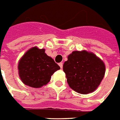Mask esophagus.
I'll return each mask as SVG.
<instances>
[{
	"label": "esophagus",
	"mask_w": 120,
	"mask_h": 120,
	"mask_svg": "<svg viewBox=\"0 0 120 120\" xmlns=\"http://www.w3.org/2000/svg\"><path fill=\"white\" fill-rule=\"evenodd\" d=\"M59 66H60V68L62 69V68H63V63H62V62H60V63H59Z\"/></svg>",
	"instance_id": "esophagus-1"
}]
</instances>
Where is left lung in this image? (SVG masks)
Masks as SVG:
<instances>
[{"instance_id": "8db88e82", "label": "left lung", "mask_w": 120, "mask_h": 120, "mask_svg": "<svg viewBox=\"0 0 120 120\" xmlns=\"http://www.w3.org/2000/svg\"><path fill=\"white\" fill-rule=\"evenodd\" d=\"M69 86L78 93L87 94L95 91L105 72L104 62L93 52L73 51L63 65Z\"/></svg>"}]
</instances>
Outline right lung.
<instances>
[{"instance_id":"add662e5","label":"right lung","mask_w":120,"mask_h":120,"mask_svg":"<svg viewBox=\"0 0 120 120\" xmlns=\"http://www.w3.org/2000/svg\"><path fill=\"white\" fill-rule=\"evenodd\" d=\"M59 69L60 66L45 53V49L36 46L27 50L18 64L21 81L25 85L35 88L47 84L51 76Z\"/></svg>"}]
</instances>
